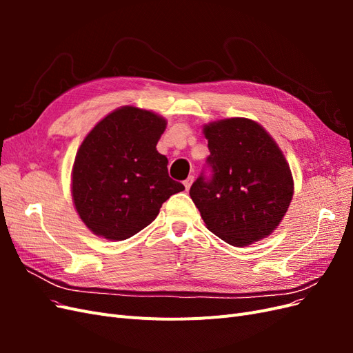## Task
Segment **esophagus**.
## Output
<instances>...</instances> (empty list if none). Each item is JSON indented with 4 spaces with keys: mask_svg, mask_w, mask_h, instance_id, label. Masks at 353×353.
<instances>
[{
    "mask_svg": "<svg viewBox=\"0 0 353 353\" xmlns=\"http://www.w3.org/2000/svg\"><path fill=\"white\" fill-rule=\"evenodd\" d=\"M193 181H194V176H193V175H190V176L184 181V187H185V190H190L191 184H193Z\"/></svg>",
    "mask_w": 353,
    "mask_h": 353,
    "instance_id": "obj_1",
    "label": "esophagus"
}]
</instances>
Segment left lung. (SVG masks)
Returning <instances> with one entry per match:
<instances>
[{
	"label": "left lung",
	"mask_w": 353,
	"mask_h": 353,
	"mask_svg": "<svg viewBox=\"0 0 353 353\" xmlns=\"http://www.w3.org/2000/svg\"><path fill=\"white\" fill-rule=\"evenodd\" d=\"M203 132L210 154L190 196L208 230L237 248L270 236L293 197L292 172L279 145L244 117L209 123Z\"/></svg>",
	"instance_id": "left-lung-1"
}]
</instances>
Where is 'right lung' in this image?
<instances>
[{
    "mask_svg": "<svg viewBox=\"0 0 353 353\" xmlns=\"http://www.w3.org/2000/svg\"><path fill=\"white\" fill-rule=\"evenodd\" d=\"M166 128L153 112L125 105L85 137L74 157L72 196L94 234L126 240L152 223L163 203L185 187L168 174L156 150Z\"/></svg>",
    "mask_w": 353,
    "mask_h": 353,
    "instance_id": "right-lung-1",
    "label": "right lung"
}]
</instances>
